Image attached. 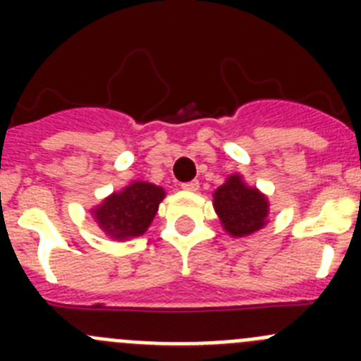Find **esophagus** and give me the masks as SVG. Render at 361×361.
Returning <instances> with one entry per match:
<instances>
[{"mask_svg":"<svg viewBox=\"0 0 361 361\" xmlns=\"http://www.w3.org/2000/svg\"><path fill=\"white\" fill-rule=\"evenodd\" d=\"M184 191H197L199 190V180H190V183H183L180 184Z\"/></svg>","mask_w":361,"mask_h":361,"instance_id":"1","label":"esophagus"}]
</instances>
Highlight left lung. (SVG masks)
I'll list each match as a JSON object with an SVG mask.
<instances>
[{"label": "left lung", "mask_w": 361, "mask_h": 361, "mask_svg": "<svg viewBox=\"0 0 361 361\" xmlns=\"http://www.w3.org/2000/svg\"><path fill=\"white\" fill-rule=\"evenodd\" d=\"M213 206L222 228L231 237H245L262 229L267 222L269 202L257 188H250L240 175H231L213 193Z\"/></svg>", "instance_id": "8db88e82"}]
</instances>
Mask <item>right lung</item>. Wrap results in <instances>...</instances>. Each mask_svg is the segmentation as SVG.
<instances>
[{"mask_svg":"<svg viewBox=\"0 0 361 361\" xmlns=\"http://www.w3.org/2000/svg\"><path fill=\"white\" fill-rule=\"evenodd\" d=\"M164 195L162 188L135 180L123 191L111 193L97 208L92 209V215L108 237L128 240L141 237L149 228Z\"/></svg>","mask_w":361,"mask_h":361,"instance_id":"1","label":"right lung"}]
</instances>
